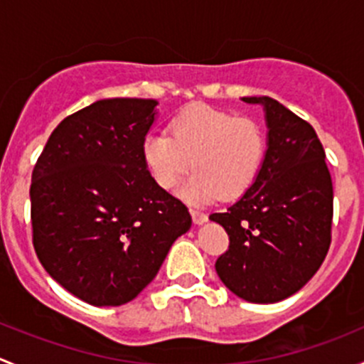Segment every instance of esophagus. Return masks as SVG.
I'll use <instances>...</instances> for the list:
<instances>
[{"instance_id":"34e87169","label":"esophagus","mask_w":364,"mask_h":364,"mask_svg":"<svg viewBox=\"0 0 364 364\" xmlns=\"http://www.w3.org/2000/svg\"><path fill=\"white\" fill-rule=\"evenodd\" d=\"M190 215H192V220L196 225H203V223L208 222V215H204V213L200 211H196V209H190Z\"/></svg>"}]
</instances>
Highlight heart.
Here are the masks:
<instances>
[{"instance_id":"1","label":"heart","mask_w":364,"mask_h":364,"mask_svg":"<svg viewBox=\"0 0 364 364\" xmlns=\"http://www.w3.org/2000/svg\"><path fill=\"white\" fill-rule=\"evenodd\" d=\"M262 159L257 123L209 105L186 107L171 121V135L151 132L142 141V160L160 188H174L192 161L196 172L179 190L190 204L243 196L255 183Z\"/></svg>"}]
</instances>
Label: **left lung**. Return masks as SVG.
I'll return each mask as SVG.
<instances>
[{
	"instance_id": "8db88e82",
	"label": "left lung",
	"mask_w": 364,
	"mask_h": 364,
	"mask_svg": "<svg viewBox=\"0 0 364 364\" xmlns=\"http://www.w3.org/2000/svg\"><path fill=\"white\" fill-rule=\"evenodd\" d=\"M241 100L264 109L267 148L255 183L225 213L209 215L230 240L215 269L241 299L278 303L303 289L324 262L331 245V174L310 123L269 97Z\"/></svg>"
}]
</instances>
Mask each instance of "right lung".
<instances>
[{"label": "right lung", "mask_w": 364, "mask_h": 364, "mask_svg": "<svg viewBox=\"0 0 364 364\" xmlns=\"http://www.w3.org/2000/svg\"><path fill=\"white\" fill-rule=\"evenodd\" d=\"M156 100L105 98L65 117L31 176L33 247L43 269L93 306H119L151 284L192 227L186 205L142 160Z\"/></svg>", "instance_id": "1"}]
</instances>
